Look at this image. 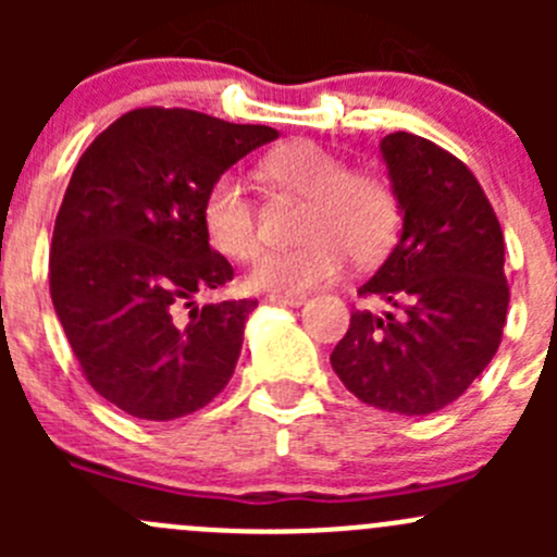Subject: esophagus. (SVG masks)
<instances>
[{
	"instance_id": "obj_1",
	"label": "esophagus",
	"mask_w": 557,
	"mask_h": 557,
	"mask_svg": "<svg viewBox=\"0 0 557 557\" xmlns=\"http://www.w3.org/2000/svg\"><path fill=\"white\" fill-rule=\"evenodd\" d=\"M269 305H280V307H301L307 301V296H280V294H272L267 296Z\"/></svg>"
}]
</instances>
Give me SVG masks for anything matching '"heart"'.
Listing matches in <instances>:
<instances>
[{
	"label": "heart",
	"instance_id": "1",
	"mask_svg": "<svg viewBox=\"0 0 557 557\" xmlns=\"http://www.w3.org/2000/svg\"><path fill=\"white\" fill-rule=\"evenodd\" d=\"M261 170L280 188L307 199L296 228L305 243L263 256L247 274L250 290L307 294L342 272L347 252L367 263L396 239L401 205L391 180L380 172L347 170L339 156L310 139L272 150ZM201 223L210 245L232 261H252L261 250L256 207L234 172L218 174L207 185Z\"/></svg>",
	"mask_w": 557,
	"mask_h": 557
}]
</instances>
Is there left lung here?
Instances as JSON below:
<instances>
[{
    "instance_id": "obj_1",
    "label": "left lung",
    "mask_w": 557,
    "mask_h": 557,
    "mask_svg": "<svg viewBox=\"0 0 557 557\" xmlns=\"http://www.w3.org/2000/svg\"><path fill=\"white\" fill-rule=\"evenodd\" d=\"M380 150L404 228L358 296L396 312H352L331 367L369 407L423 418L463 396L502 345L504 232L474 174L445 148L396 132Z\"/></svg>"
}]
</instances>
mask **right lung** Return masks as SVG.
<instances>
[{"label":"right lung","instance_id":"1","mask_svg":"<svg viewBox=\"0 0 557 557\" xmlns=\"http://www.w3.org/2000/svg\"><path fill=\"white\" fill-rule=\"evenodd\" d=\"M272 139L269 126L139 107L77 161L50 243V299L88 383L132 418H183L232 380L258 301L196 305L234 277L201 199Z\"/></svg>","mask_w":557,"mask_h":557}]
</instances>
